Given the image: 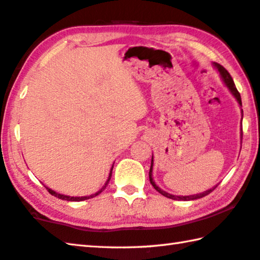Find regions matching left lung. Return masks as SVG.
Wrapping results in <instances>:
<instances>
[{
    "label": "left lung",
    "instance_id": "obj_1",
    "mask_svg": "<svg viewBox=\"0 0 260 260\" xmlns=\"http://www.w3.org/2000/svg\"><path fill=\"white\" fill-rule=\"evenodd\" d=\"M215 66L217 67V69H218V72L220 73L221 77H223L224 82H225V84H226V86H228V87L230 88V91L232 92V94H233V95L235 96V99H237V100H238L239 105H240V106H242L241 95H240V93H239V91L237 89V86H235V84H234V82H233V78L231 77L230 73H229L228 70H226V69L223 67V66H220L219 63H215ZM152 166H153V158L151 159V167H150V172H149L150 183L152 184V186L155 188V190H157V191L160 193V194H162L164 197H166V198H169V199H173V200H184V201H187V200H196V199H200V198H204V197H206V196H208L209 193H211L212 191L215 190V187H214V188H210V190L206 191V192H204V193H200V194L190 196V197H178V196L169 194V193L162 191L161 188H159V187L154 184L153 179H152Z\"/></svg>",
    "mask_w": 260,
    "mask_h": 260
}]
</instances>
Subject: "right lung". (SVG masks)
<instances>
[{
	"label": "right lung",
	"instance_id": "right-lung-1",
	"mask_svg": "<svg viewBox=\"0 0 260 260\" xmlns=\"http://www.w3.org/2000/svg\"><path fill=\"white\" fill-rule=\"evenodd\" d=\"M111 174H112V168H111L110 174H109V178H108V181H107V183L105 184V186H103L100 191L96 192L95 194H92V196H88V197H68V196H64V194H60V193H56V192H54L53 190H51V188H49V187H46V186H45V187H46V190H48V192L50 193V194L54 196L55 198H59V199H61V200H67V201H83V200L91 199V198H94V197H96L98 194H100V193L107 187L108 183H109L110 178H111Z\"/></svg>",
	"mask_w": 260,
	"mask_h": 260
}]
</instances>
